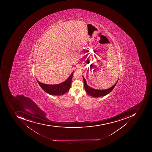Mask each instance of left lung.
I'll return each mask as SVG.
<instances>
[{"label":"left lung","mask_w":152,"mask_h":152,"mask_svg":"<svg viewBox=\"0 0 152 152\" xmlns=\"http://www.w3.org/2000/svg\"><path fill=\"white\" fill-rule=\"evenodd\" d=\"M83 83H84V88H85L86 92L90 96L96 98L100 97L101 96H105V95H107L110 93L111 92V91L114 89L115 87L116 86V83H117L118 80H119V78H118L116 83L111 87L110 88L108 89L101 90V89H94V88H93L91 87H90L87 84L86 81V80H85V78H84L83 76Z\"/></svg>","instance_id":"left-lung-1"}]
</instances>
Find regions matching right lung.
I'll list each match as a JSON object with an SVG mask.
<instances>
[{
	"label": "right lung",
	"mask_w": 152,
	"mask_h": 152,
	"mask_svg": "<svg viewBox=\"0 0 152 152\" xmlns=\"http://www.w3.org/2000/svg\"><path fill=\"white\" fill-rule=\"evenodd\" d=\"M74 72H72L65 81L57 84H47L42 83L37 80L41 88L47 93L53 95H63L68 92L71 86L72 80Z\"/></svg>",
	"instance_id": "add662e5"
}]
</instances>
